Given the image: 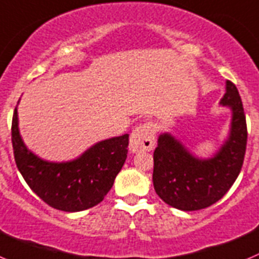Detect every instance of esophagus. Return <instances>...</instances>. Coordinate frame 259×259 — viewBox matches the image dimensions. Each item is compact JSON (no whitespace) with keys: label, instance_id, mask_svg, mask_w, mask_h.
Listing matches in <instances>:
<instances>
[{"label":"esophagus","instance_id":"esophagus-1","mask_svg":"<svg viewBox=\"0 0 259 259\" xmlns=\"http://www.w3.org/2000/svg\"><path fill=\"white\" fill-rule=\"evenodd\" d=\"M155 134V127L148 122L135 127L130 135V151L132 152H141V151L153 150Z\"/></svg>","mask_w":259,"mask_h":259}]
</instances>
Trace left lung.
Returning <instances> with one entry per match:
<instances>
[{
  "instance_id": "left-lung-1",
  "label": "left lung",
  "mask_w": 259,
  "mask_h": 259,
  "mask_svg": "<svg viewBox=\"0 0 259 259\" xmlns=\"http://www.w3.org/2000/svg\"><path fill=\"white\" fill-rule=\"evenodd\" d=\"M221 103L232 109L231 134L213 158L199 160L171 135L162 134L153 152V187L160 199L179 210L208 208L222 199L239 176L246 151L245 112L234 82L227 81Z\"/></svg>"
}]
</instances>
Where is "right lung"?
<instances>
[{
  "label": "right lung",
  "instance_id": "1",
  "mask_svg": "<svg viewBox=\"0 0 259 259\" xmlns=\"http://www.w3.org/2000/svg\"><path fill=\"white\" fill-rule=\"evenodd\" d=\"M11 142L16 166L39 199L58 210L81 211L99 204L112 188L126 160L129 134L99 142L71 162H48L25 148L15 108Z\"/></svg>",
  "mask_w": 259,
  "mask_h": 259
}]
</instances>
